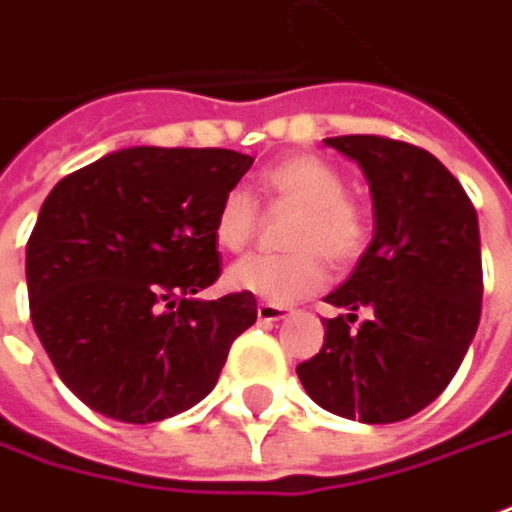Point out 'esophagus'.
Masks as SVG:
<instances>
[{"instance_id":"34e87169","label":"esophagus","mask_w":512,"mask_h":512,"mask_svg":"<svg viewBox=\"0 0 512 512\" xmlns=\"http://www.w3.org/2000/svg\"><path fill=\"white\" fill-rule=\"evenodd\" d=\"M256 315H259V321H264V324L287 318V312L281 310V307H276V304H259V307H256Z\"/></svg>"}]
</instances>
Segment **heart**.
<instances>
[{
  "instance_id": "b5f03b06",
  "label": "heart",
  "mask_w": 512,
  "mask_h": 512,
  "mask_svg": "<svg viewBox=\"0 0 512 512\" xmlns=\"http://www.w3.org/2000/svg\"><path fill=\"white\" fill-rule=\"evenodd\" d=\"M259 188L270 202L298 208L287 233V256H248L228 270V284L270 304H293L318 293L329 281L332 264L358 262L369 242V219L346 194L344 177L315 154H290L267 166ZM259 228L256 202L245 188H231L214 216L219 248L242 253Z\"/></svg>"
}]
</instances>
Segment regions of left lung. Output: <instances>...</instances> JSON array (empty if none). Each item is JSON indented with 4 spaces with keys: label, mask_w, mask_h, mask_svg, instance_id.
I'll use <instances>...</instances> for the list:
<instances>
[{
    "label": "left lung",
    "mask_w": 512,
    "mask_h": 512,
    "mask_svg": "<svg viewBox=\"0 0 512 512\" xmlns=\"http://www.w3.org/2000/svg\"><path fill=\"white\" fill-rule=\"evenodd\" d=\"M327 146L363 168L375 239L327 296L346 315L324 318V346L298 363V380L338 417L400 423L445 392L476 335L479 219L459 180L420 146L380 135L327 137Z\"/></svg>",
    "instance_id": "left-lung-1"
}]
</instances>
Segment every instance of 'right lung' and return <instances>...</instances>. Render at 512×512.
I'll list each match as a JSON object with an SVG mask.
<instances>
[{"instance_id":"add662e5","label":"right lung","mask_w":512,"mask_h":512,"mask_svg":"<svg viewBox=\"0 0 512 512\" xmlns=\"http://www.w3.org/2000/svg\"><path fill=\"white\" fill-rule=\"evenodd\" d=\"M250 166L231 149L135 146L47 194L27 239L30 318L92 411L143 425L197 406L256 324L250 293L197 298L222 273L216 208Z\"/></svg>"}]
</instances>
